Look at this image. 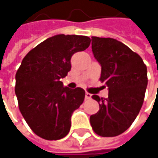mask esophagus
<instances>
[{
    "instance_id": "1",
    "label": "esophagus",
    "mask_w": 158,
    "mask_h": 158,
    "mask_svg": "<svg viewBox=\"0 0 158 158\" xmlns=\"http://www.w3.org/2000/svg\"><path fill=\"white\" fill-rule=\"evenodd\" d=\"M85 99H86V100H89V99H91V94H90V93H89V92H86V93H85Z\"/></svg>"
}]
</instances>
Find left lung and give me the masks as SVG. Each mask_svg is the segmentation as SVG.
Instances as JSON below:
<instances>
[{
  "label": "left lung",
  "mask_w": 158,
  "mask_h": 158,
  "mask_svg": "<svg viewBox=\"0 0 158 158\" xmlns=\"http://www.w3.org/2000/svg\"><path fill=\"white\" fill-rule=\"evenodd\" d=\"M91 48L102 66L100 80L108 87L109 94L106 99L92 96L100 110L89 122L98 135L117 136L132 125L141 110L147 86L146 66L138 54L113 38L92 36Z\"/></svg>",
  "instance_id": "1"
}]
</instances>
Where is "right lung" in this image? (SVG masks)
<instances>
[{
    "label": "right lung",
    "mask_w": 158,
    "mask_h": 158,
    "mask_svg": "<svg viewBox=\"0 0 158 158\" xmlns=\"http://www.w3.org/2000/svg\"><path fill=\"white\" fill-rule=\"evenodd\" d=\"M90 45V38L77 35L49 37L23 57L15 75L19 110L32 131L46 140L65 137L71 126V115L85 98L81 88L63 87L60 79L71 69L76 52Z\"/></svg>",
    "instance_id": "1"
}]
</instances>
